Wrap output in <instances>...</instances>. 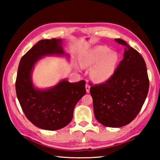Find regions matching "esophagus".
<instances>
[{
    "instance_id": "34e87169",
    "label": "esophagus",
    "mask_w": 160,
    "mask_h": 160,
    "mask_svg": "<svg viewBox=\"0 0 160 160\" xmlns=\"http://www.w3.org/2000/svg\"><path fill=\"white\" fill-rule=\"evenodd\" d=\"M85 88H86V91L87 92H90V86L88 85V84H86L85 85Z\"/></svg>"
}]
</instances>
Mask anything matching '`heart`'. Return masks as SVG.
<instances>
[{
    "instance_id": "obj_1",
    "label": "heart",
    "mask_w": 160,
    "mask_h": 160,
    "mask_svg": "<svg viewBox=\"0 0 160 160\" xmlns=\"http://www.w3.org/2000/svg\"><path fill=\"white\" fill-rule=\"evenodd\" d=\"M118 55L104 46H97L86 51L79 59L82 68H91L90 76L94 81L103 83L114 74L118 63Z\"/></svg>"
}]
</instances>
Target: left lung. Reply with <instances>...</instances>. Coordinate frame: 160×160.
<instances>
[{
  "label": "left lung",
  "instance_id": "obj_1",
  "mask_svg": "<svg viewBox=\"0 0 160 160\" xmlns=\"http://www.w3.org/2000/svg\"><path fill=\"white\" fill-rule=\"evenodd\" d=\"M125 47L123 59L110 79L90 88L94 116L103 126L119 128L138 114L147 97L149 79L142 56L121 39Z\"/></svg>",
  "mask_w": 160,
  "mask_h": 160
}]
</instances>
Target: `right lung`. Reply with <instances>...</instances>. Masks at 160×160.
Masks as SVG:
<instances>
[{"mask_svg": "<svg viewBox=\"0 0 160 160\" xmlns=\"http://www.w3.org/2000/svg\"><path fill=\"white\" fill-rule=\"evenodd\" d=\"M61 39H43L29 50L20 61L15 82L16 94L28 120L38 128L56 131L72 118L78 102L86 93L85 81L71 83L62 80L52 88L41 90L32 82L34 65L46 56H66Z\"/></svg>", "mask_w": 160, "mask_h": 160, "instance_id": "add662e5", "label": "right lung"}]
</instances>
